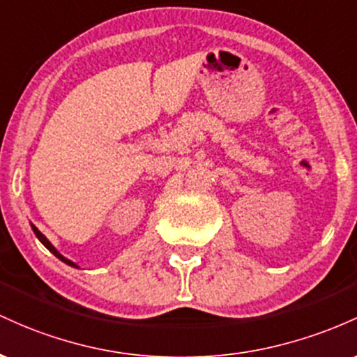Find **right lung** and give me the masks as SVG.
Wrapping results in <instances>:
<instances>
[{
  "label": "right lung",
  "mask_w": 357,
  "mask_h": 357,
  "mask_svg": "<svg viewBox=\"0 0 357 357\" xmlns=\"http://www.w3.org/2000/svg\"><path fill=\"white\" fill-rule=\"evenodd\" d=\"M31 229H33V232H35V236H37V238L40 239V243H42V244H43V246H45V248H47V250H49V251H50V253H54L55 256H57V258L60 259V261H63V263H66V265H69V266L79 268L77 265H75V263H74V261H70V259H67V258H66V256H62V255H60V253H59V251H57V250H55V248H54V244H52V243L49 241V239H47V238H45V236H43V234H42V232H40V231L37 229V227H35V226H33V224H31Z\"/></svg>",
  "instance_id": "obj_1"
}]
</instances>
